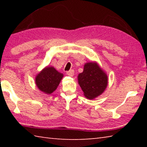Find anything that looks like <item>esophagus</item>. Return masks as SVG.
<instances>
[{"instance_id":"1","label":"esophagus","mask_w":147,"mask_h":147,"mask_svg":"<svg viewBox=\"0 0 147 147\" xmlns=\"http://www.w3.org/2000/svg\"><path fill=\"white\" fill-rule=\"evenodd\" d=\"M66 74H67L68 76H73L74 74V71L73 70H70V71H67L66 72Z\"/></svg>"}]
</instances>
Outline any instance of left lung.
<instances>
[{"instance_id":"left-lung-1","label":"left lung","mask_w":147,"mask_h":147,"mask_svg":"<svg viewBox=\"0 0 147 147\" xmlns=\"http://www.w3.org/2000/svg\"><path fill=\"white\" fill-rule=\"evenodd\" d=\"M78 80L84 95L88 99H93L100 95L108 84L107 74L95 62L84 65L83 73L78 74Z\"/></svg>"}]
</instances>
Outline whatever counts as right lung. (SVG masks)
<instances>
[{
    "mask_svg": "<svg viewBox=\"0 0 147 147\" xmlns=\"http://www.w3.org/2000/svg\"><path fill=\"white\" fill-rule=\"evenodd\" d=\"M62 77L63 74L54 67L47 66L37 74L35 83L40 91L46 94H51L57 88Z\"/></svg>",
    "mask_w": 147,
    "mask_h": 147,
    "instance_id": "right-lung-1",
    "label": "right lung"
}]
</instances>
